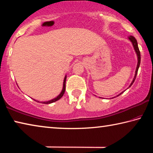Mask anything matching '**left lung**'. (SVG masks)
<instances>
[{"label":"left lung","instance_id":"8db88e82","mask_svg":"<svg viewBox=\"0 0 153 153\" xmlns=\"http://www.w3.org/2000/svg\"><path fill=\"white\" fill-rule=\"evenodd\" d=\"M129 40L131 41V42H132V45H133V46H134V50H135L136 53V54H137V56H138V64H137V67H136V69L135 76H134V79H133V81L131 82V84L129 85V87H130V86H131V85L133 84L134 82L135 81V79H136V77L137 74H138V68H139V67H140V59H141V57H140V51H139L138 46V42H137V40H136V38H134V36H129ZM123 92L120 93V94L117 95V97H118V96H120V94H122Z\"/></svg>","mask_w":153,"mask_h":153}]
</instances>
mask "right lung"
Listing matches in <instances>:
<instances>
[{"mask_svg": "<svg viewBox=\"0 0 153 153\" xmlns=\"http://www.w3.org/2000/svg\"><path fill=\"white\" fill-rule=\"evenodd\" d=\"M66 78H67V76H65V77L64 78V82H63V90H62L61 92L60 93V94H59L58 97H56V98H53V99H52L51 100H48V101H46V102H40L41 103H43V104H51V103L52 102H54L56 101V100H58L60 99V98L63 97L64 93H65V82H66ZM38 102H39V101H38Z\"/></svg>", "mask_w": 153, "mask_h": 153, "instance_id": "right-lung-1", "label": "right lung"}]
</instances>
